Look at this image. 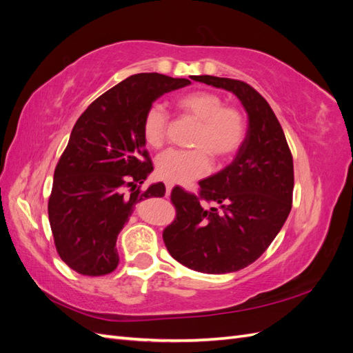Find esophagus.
I'll return each mask as SVG.
<instances>
[{"instance_id":"obj_1","label":"esophagus","mask_w":353,"mask_h":353,"mask_svg":"<svg viewBox=\"0 0 353 353\" xmlns=\"http://www.w3.org/2000/svg\"><path fill=\"white\" fill-rule=\"evenodd\" d=\"M165 187H166V196H169V194H170V191H172V188H174V185L170 184V183H166V184H165Z\"/></svg>"}]
</instances>
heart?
<instances>
[{
    "mask_svg": "<svg viewBox=\"0 0 353 353\" xmlns=\"http://www.w3.org/2000/svg\"><path fill=\"white\" fill-rule=\"evenodd\" d=\"M178 113L197 122L188 145L191 150H166L154 163L156 176L170 184H190L205 176L212 166L210 157L225 162L239 152L245 137V119L236 105H225L219 94L194 90L172 100ZM168 114L162 105L152 104L143 117L141 132L150 148L165 144Z\"/></svg>",
    "mask_w": 353,
    "mask_h": 353,
    "instance_id": "heart-1",
    "label": "heart"
}]
</instances>
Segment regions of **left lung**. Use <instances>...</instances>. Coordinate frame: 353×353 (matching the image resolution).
I'll list each match as a JSON object with an SVG mask.
<instances>
[{
    "instance_id": "1",
    "label": "left lung",
    "mask_w": 353,
    "mask_h": 353,
    "mask_svg": "<svg viewBox=\"0 0 353 353\" xmlns=\"http://www.w3.org/2000/svg\"><path fill=\"white\" fill-rule=\"evenodd\" d=\"M193 81L231 91L249 117L245 138L232 162L199 183V196L174 188L175 221L163 241L175 261L205 274L236 272L270 248L292 210L293 157L283 128L249 83L201 74ZM203 201H213L208 210Z\"/></svg>"
}]
</instances>
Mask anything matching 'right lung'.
Returning <instances> with one entry per match:
<instances>
[{
  "label": "right lung",
  "mask_w": 353,
  "mask_h": 353,
  "mask_svg": "<svg viewBox=\"0 0 353 353\" xmlns=\"http://www.w3.org/2000/svg\"><path fill=\"white\" fill-rule=\"evenodd\" d=\"M184 78L137 73L92 101L74 123L54 170L48 219L61 261L82 275L110 274L116 240L138 201L163 197L165 185H140L153 165L141 132L147 109ZM131 188L130 195L124 188Z\"/></svg>",
  "instance_id": "obj_1"
}]
</instances>
